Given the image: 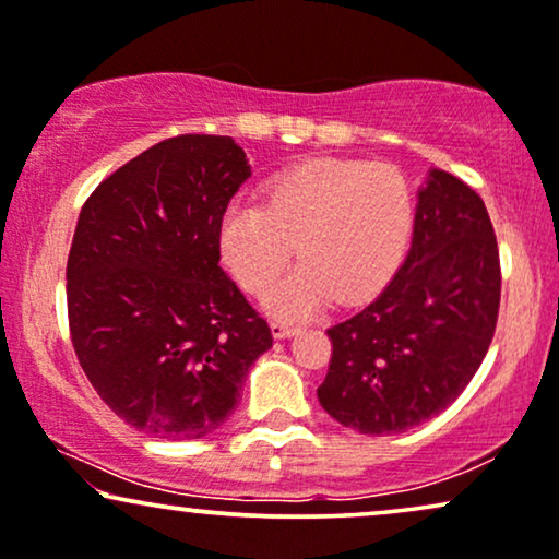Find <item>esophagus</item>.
<instances>
[{
	"instance_id": "obj_1",
	"label": "esophagus",
	"mask_w": 559,
	"mask_h": 559,
	"mask_svg": "<svg viewBox=\"0 0 559 559\" xmlns=\"http://www.w3.org/2000/svg\"><path fill=\"white\" fill-rule=\"evenodd\" d=\"M298 332H300V329L293 326V323H285V321H274L272 323L274 340H290V336H295Z\"/></svg>"
}]
</instances>
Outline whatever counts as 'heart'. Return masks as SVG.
<instances>
[{"label":"heart","mask_w":559,"mask_h":559,"mask_svg":"<svg viewBox=\"0 0 559 559\" xmlns=\"http://www.w3.org/2000/svg\"><path fill=\"white\" fill-rule=\"evenodd\" d=\"M412 191L389 163L316 157L274 178L266 204L233 202L219 223V251L246 290L264 293L293 259L302 264L266 293L282 319H302L334 298L381 290L409 243Z\"/></svg>","instance_id":"obj_1"}]
</instances>
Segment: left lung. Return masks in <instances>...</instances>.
<instances>
[{"instance_id":"left-lung-1","label":"left lung","mask_w":559,"mask_h":559,"mask_svg":"<svg viewBox=\"0 0 559 559\" xmlns=\"http://www.w3.org/2000/svg\"><path fill=\"white\" fill-rule=\"evenodd\" d=\"M500 253L477 191L430 168L404 264L378 298L329 329L319 402L362 436H396L448 409L490 349Z\"/></svg>"}]
</instances>
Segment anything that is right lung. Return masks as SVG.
Masks as SVG:
<instances>
[{
	"label": "right lung",
	"mask_w": 559,
	"mask_h": 559,
	"mask_svg": "<svg viewBox=\"0 0 559 559\" xmlns=\"http://www.w3.org/2000/svg\"><path fill=\"white\" fill-rule=\"evenodd\" d=\"M251 176L233 136L183 134L121 165L82 206L67 259L69 332L98 396L163 440L215 432L272 347L219 266V223Z\"/></svg>",
	"instance_id": "1"
}]
</instances>
